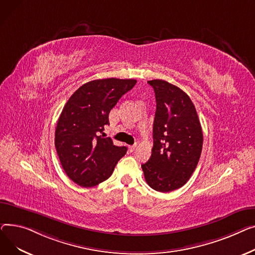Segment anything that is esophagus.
Instances as JSON below:
<instances>
[{
  "mask_svg": "<svg viewBox=\"0 0 255 255\" xmlns=\"http://www.w3.org/2000/svg\"><path fill=\"white\" fill-rule=\"evenodd\" d=\"M137 148V145L134 144V145H130V146H128V150H129V152H132V151H134V149Z\"/></svg>",
  "mask_w": 255,
  "mask_h": 255,
  "instance_id": "obj_1",
  "label": "esophagus"
}]
</instances>
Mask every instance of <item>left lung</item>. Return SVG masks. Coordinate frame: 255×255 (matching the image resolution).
<instances>
[{"label":"left lung","mask_w":255,"mask_h":255,"mask_svg":"<svg viewBox=\"0 0 255 255\" xmlns=\"http://www.w3.org/2000/svg\"><path fill=\"white\" fill-rule=\"evenodd\" d=\"M153 87L156 111L150 158L142 164L147 184L159 192L182 187L196 170L203 147V131L190 98L160 79Z\"/></svg>","instance_id":"1"}]
</instances>
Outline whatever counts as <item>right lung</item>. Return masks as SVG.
<instances>
[{
  "mask_svg": "<svg viewBox=\"0 0 255 255\" xmlns=\"http://www.w3.org/2000/svg\"><path fill=\"white\" fill-rule=\"evenodd\" d=\"M134 79L89 81L75 92L61 113L54 144L62 167L72 181L93 187L107 180L126 146H116L100 133L109 125V113L118 100L134 86Z\"/></svg>",
  "mask_w": 255,
  "mask_h": 255,
  "instance_id": "add662e5",
  "label": "right lung"
}]
</instances>
